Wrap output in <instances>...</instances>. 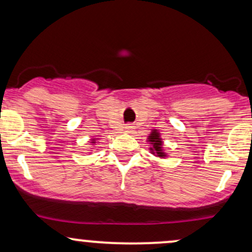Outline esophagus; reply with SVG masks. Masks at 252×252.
<instances>
[{"mask_svg": "<svg viewBox=\"0 0 252 252\" xmlns=\"http://www.w3.org/2000/svg\"><path fill=\"white\" fill-rule=\"evenodd\" d=\"M134 126H126V132H129V134H131V132H134Z\"/></svg>", "mask_w": 252, "mask_h": 252, "instance_id": "34e87169", "label": "esophagus"}]
</instances>
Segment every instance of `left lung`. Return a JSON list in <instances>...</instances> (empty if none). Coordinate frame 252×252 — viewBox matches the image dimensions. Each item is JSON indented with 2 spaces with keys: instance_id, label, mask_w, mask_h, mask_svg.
<instances>
[{
  "instance_id": "8db88e82",
  "label": "left lung",
  "mask_w": 252,
  "mask_h": 252,
  "mask_svg": "<svg viewBox=\"0 0 252 252\" xmlns=\"http://www.w3.org/2000/svg\"><path fill=\"white\" fill-rule=\"evenodd\" d=\"M147 142L150 144V153L154 156H156V158H164L168 156V154H167L166 150L163 148L162 137H161L160 131H158V129H153L152 132H149L148 137H147Z\"/></svg>"
}]
</instances>
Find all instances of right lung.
Wrapping results in <instances>:
<instances>
[{
    "mask_svg": "<svg viewBox=\"0 0 252 252\" xmlns=\"http://www.w3.org/2000/svg\"><path fill=\"white\" fill-rule=\"evenodd\" d=\"M90 141H91V144H92V146H94V144H96V142L98 141V138H94V137H92L91 140H90ZM90 153H91V152H90Z\"/></svg>",
    "mask_w": 252,
    "mask_h": 252,
    "instance_id": "right-lung-1",
    "label": "right lung"
}]
</instances>
